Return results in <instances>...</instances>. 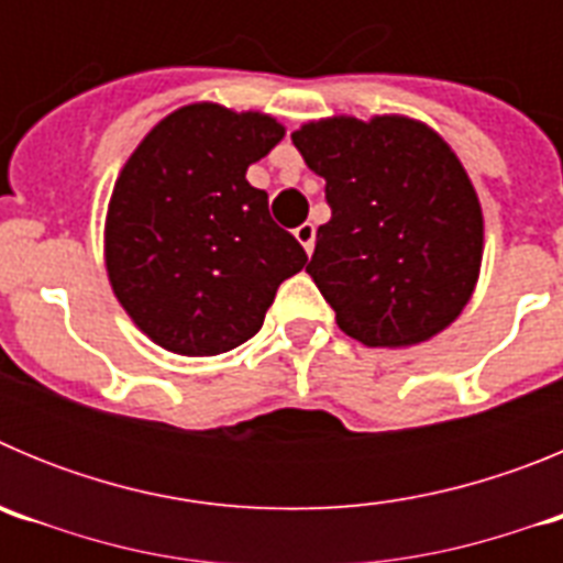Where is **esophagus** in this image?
<instances>
[{"label":"esophagus","mask_w":563,"mask_h":563,"mask_svg":"<svg viewBox=\"0 0 563 563\" xmlns=\"http://www.w3.org/2000/svg\"><path fill=\"white\" fill-rule=\"evenodd\" d=\"M296 239L301 242V247H305L307 253H312V247H316V225H312V222H301V225L296 228Z\"/></svg>","instance_id":"1"}]
</instances>
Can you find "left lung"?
Wrapping results in <instances>:
<instances>
[{
  "mask_svg": "<svg viewBox=\"0 0 563 563\" xmlns=\"http://www.w3.org/2000/svg\"><path fill=\"white\" fill-rule=\"evenodd\" d=\"M292 143L327 180L330 222L307 273L343 332L366 346L431 341L479 282L485 220L454 148L409 114H332Z\"/></svg>",
  "mask_w": 563,
  "mask_h": 563,
  "instance_id": "left-lung-1",
  "label": "left lung"
}]
</instances>
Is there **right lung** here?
<instances>
[{
  "mask_svg": "<svg viewBox=\"0 0 563 563\" xmlns=\"http://www.w3.org/2000/svg\"><path fill=\"white\" fill-rule=\"evenodd\" d=\"M285 126L213 101L174 109L123 163L103 222L114 298L157 346L208 357L253 338L307 262L245 180Z\"/></svg>",
  "mask_w": 563,
  "mask_h": 563,
  "instance_id": "1",
  "label": "right lung"
}]
</instances>
